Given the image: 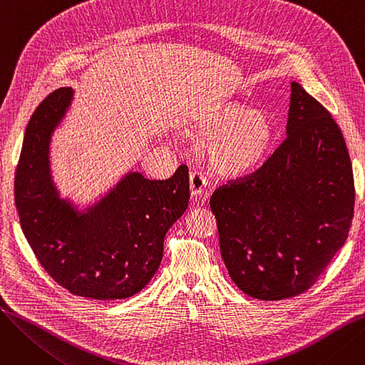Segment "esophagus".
Wrapping results in <instances>:
<instances>
[{
	"mask_svg": "<svg viewBox=\"0 0 365 365\" xmlns=\"http://www.w3.org/2000/svg\"><path fill=\"white\" fill-rule=\"evenodd\" d=\"M207 186V180L205 178L201 175L200 171H194L190 173L189 176V187H190V194H192V197H200L204 194V189Z\"/></svg>",
	"mask_w": 365,
	"mask_h": 365,
	"instance_id": "1",
	"label": "esophagus"
}]
</instances>
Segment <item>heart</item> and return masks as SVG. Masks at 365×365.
<instances>
[{
	"label": "heart",
	"mask_w": 365,
	"mask_h": 365,
	"mask_svg": "<svg viewBox=\"0 0 365 365\" xmlns=\"http://www.w3.org/2000/svg\"><path fill=\"white\" fill-rule=\"evenodd\" d=\"M186 134L202 145L208 143L207 158L216 175L241 179L266 163L275 127L263 110L241 102H225L198 113Z\"/></svg>",
	"instance_id": "b5f03b06"
}]
</instances>
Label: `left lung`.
<instances>
[{
    "mask_svg": "<svg viewBox=\"0 0 365 365\" xmlns=\"http://www.w3.org/2000/svg\"><path fill=\"white\" fill-rule=\"evenodd\" d=\"M287 139L255 175L215 190L220 255L245 294L282 300L318 279L348 238L352 164L330 112L292 83Z\"/></svg>",
    "mask_w": 365,
    "mask_h": 365,
    "instance_id": "left-lung-1",
    "label": "left lung"
}]
</instances>
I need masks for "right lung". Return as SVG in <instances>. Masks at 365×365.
<instances>
[{"mask_svg":"<svg viewBox=\"0 0 365 365\" xmlns=\"http://www.w3.org/2000/svg\"><path fill=\"white\" fill-rule=\"evenodd\" d=\"M73 90L48 94L32 113L14 178L22 231L46 272L72 294L118 300L143 290L163 260L164 238L187 208L189 171L167 180L139 171L90 207L61 198L50 167V143L72 103Z\"/></svg>","mask_w":365,"mask_h":365,"instance_id":"add662e5","label":"right lung"}]
</instances>
